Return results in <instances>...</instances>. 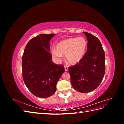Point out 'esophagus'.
<instances>
[{
  "mask_svg": "<svg viewBox=\"0 0 124 124\" xmlns=\"http://www.w3.org/2000/svg\"><path fill=\"white\" fill-rule=\"evenodd\" d=\"M64 68H65V70L66 71H68V66H64Z\"/></svg>",
  "mask_w": 124,
  "mask_h": 124,
  "instance_id": "1",
  "label": "esophagus"
}]
</instances>
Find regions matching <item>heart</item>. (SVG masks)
Here are the masks:
<instances>
[{
	"mask_svg": "<svg viewBox=\"0 0 124 124\" xmlns=\"http://www.w3.org/2000/svg\"><path fill=\"white\" fill-rule=\"evenodd\" d=\"M87 46V41L84 37L69 38L58 42L56 45V49L51 50V54L56 62L61 61L62 55H66L68 62L74 65L83 58Z\"/></svg>",
	"mask_w": 124,
	"mask_h": 124,
	"instance_id": "heart-1",
	"label": "heart"
}]
</instances>
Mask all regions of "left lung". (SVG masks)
I'll return each mask as SVG.
<instances>
[{"label": "left lung", "instance_id": "8db88e82", "mask_svg": "<svg viewBox=\"0 0 124 124\" xmlns=\"http://www.w3.org/2000/svg\"><path fill=\"white\" fill-rule=\"evenodd\" d=\"M87 37V50L81 61L69 67L71 83L81 93L92 92L98 87L105 73V54L99 40L91 33L83 32Z\"/></svg>", "mask_w": 124, "mask_h": 124}]
</instances>
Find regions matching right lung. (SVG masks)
<instances>
[{
    "label": "right lung",
    "instance_id": "1",
    "mask_svg": "<svg viewBox=\"0 0 124 124\" xmlns=\"http://www.w3.org/2000/svg\"><path fill=\"white\" fill-rule=\"evenodd\" d=\"M40 34L30 40L22 56L24 83L33 95L47 98L56 91V84L65 72L62 65L52 62L50 41L55 35Z\"/></svg>",
    "mask_w": 124,
    "mask_h": 124
}]
</instances>
